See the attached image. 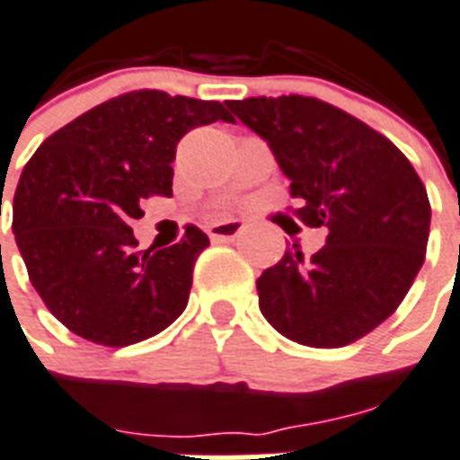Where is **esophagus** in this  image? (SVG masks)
<instances>
[{
  "mask_svg": "<svg viewBox=\"0 0 460 460\" xmlns=\"http://www.w3.org/2000/svg\"><path fill=\"white\" fill-rule=\"evenodd\" d=\"M243 221H219V224H212L209 226V239L217 241V243H226V241H234L239 239L241 234H243Z\"/></svg>",
  "mask_w": 460,
  "mask_h": 460,
  "instance_id": "1",
  "label": "esophagus"
}]
</instances>
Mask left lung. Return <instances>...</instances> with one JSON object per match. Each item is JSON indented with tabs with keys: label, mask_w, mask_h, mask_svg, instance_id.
Instances as JSON below:
<instances>
[{
	"label": "left lung",
	"mask_w": 460,
	"mask_h": 460,
	"mask_svg": "<svg viewBox=\"0 0 460 460\" xmlns=\"http://www.w3.org/2000/svg\"><path fill=\"white\" fill-rule=\"evenodd\" d=\"M263 136L305 226H326L312 258L285 256L258 278L261 312L290 341L341 349L400 307L429 241L427 187L404 153L349 111L302 94L229 102Z\"/></svg>",
	"instance_id": "8db88e82"
}]
</instances>
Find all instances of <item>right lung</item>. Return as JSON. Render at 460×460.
I'll return each mask as SVG.
<instances>
[{
	"label": "right lung",
	"mask_w": 460,
	"mask_h": 460,
	"mask_svg": "<svg viewBox=\"0 0 460 460\" xmlns=\"http://www.w3.org/2000/svg\"><path fill=\"white\" fill-rule=\"evenodd\" d=\"M214 121H234L226 104L124 92L31 155L13 192L12 229L31 285L73 334L119 349L182 314L207 234L190 224L175 246L136 251L128 221L144 217L148 197L172 195L180 138Z\"/></svg>",
	"instance_id": "right-lung-1"
}]
</instances>
